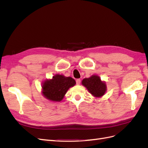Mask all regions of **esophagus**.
I'll return each mask as SVG.
<instances>
[{
	"mask_svg": "<svg viewBox=\"0 0 148 148\" xmlns=\"http://www.w3.org/2000/svg\"><path fill=\"white\" fill-rule=\"evenodd\" d=\"M76 83H77V84L79 85L80 84V83H81V79H77V80H76Z\"/></svg>",
	"mask_w": 148,
	"mask_h": 148,
	"instance_id": "esophagus-1",
	"label": "esophagus"
}]
</instances>
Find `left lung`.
Listing matches in <instances>:
<instances>
[{
	"instance_id": "1",
	"label": "left lung",
	"mask_w": 148,
	"mask_h": 148,
	"mask_svg": "<svg viewBox=\"0 0 148 148\" xmlns=\"http://www.w3.org/2000/svg\"><path fill=\"white\" fill-rule=\"evenodd\" d=\"M82 84L86 87L89 92L96 97H101L104 95L107 90V86L105 82H102L99 77L97 75H92L88 78L82 80Z\"/></svg>"
}]
</instances>
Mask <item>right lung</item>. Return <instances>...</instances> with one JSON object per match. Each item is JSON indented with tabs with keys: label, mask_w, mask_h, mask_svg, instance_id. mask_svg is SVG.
Wrapping results in <instances>:
<instances>
[{
	"label": "right lung",
	"mask_w": 148,
	"mask_h": 148,
	"mask_svg": "<svg viewBox=\"0 0 148 148\" xmlns=\"http://www.w3.org/2000/svg\"><path fill=\"white\" fill-rule=\"evenodd\" d=\"M75 84V80L71 77L57 74L51 79H46L42 83V93L49 100L60 102L63 99L68 89Z\"/></svg>",
	"instance_id": "right-lung-1"
}]
</instances>
